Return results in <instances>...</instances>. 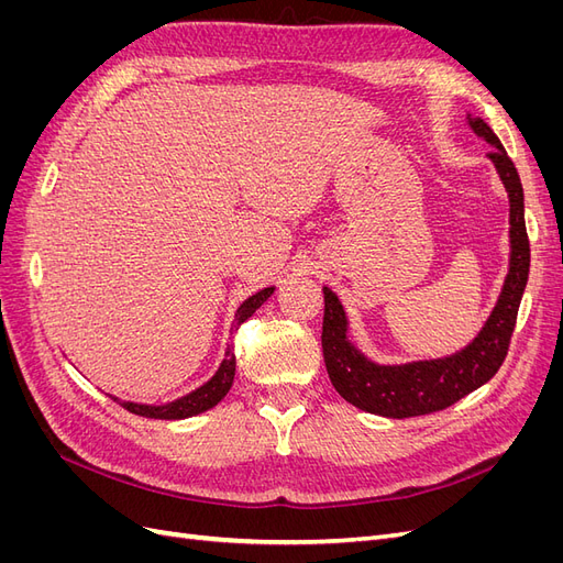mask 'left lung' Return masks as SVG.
Here are the masks:
<instances>
[{"mask_svg": "<svg viewBox=\"0 0 563 563\" xmlns=\"http://www.w3.org/2000/svg\"><path fill=\"white\" fill-rule=\"evenodd\" d=\"M470 129L493 145L488 159L509 197V272L496 308L467 347L441 360L408 364H376L352 345L347 338V314L338 296L323 286L321 350L335 391L352 406L383 418H413L444 411L496 376L503 366L509 338L515 333L519 302L531 267L523 220V187L512 159L507 157L498 135L479 117L467 114Z\"/></svg>", "mask_w": 563, "mask_h": 563, "instance_id": "left-lung-1", "label": "left lung"}]
</instances>
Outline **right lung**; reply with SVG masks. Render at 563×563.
Wrapping results in <instances>:
<instances>
[{
  "label": "right lung",
  "instance_id": "1",
  "mask_svg": "<svg viewBox=\"0 0 563 563\" xmlns=\"http://www.w3.org/2000/svg\"><path fill=\"white\" fill-rule=\"evenodd\" d=\"M272 294H275V286H267V288H263V291H258L255 296L246 298V300L240 305V310H236L232 327L240 329L242 323H244L255 310H258L261 305H263ZM234 368H236V360H234L232 347L228 345L225 360L220 362L218 371L213 373V378L203 383L201 387L192 389L190 395H185V397H180V399H174V401L162 404V406H152V404L122 401V399H117V397H112V395H110V397H112L119 406H124L126 411H131V413H135V416H143V418H155V420H183V418H192V416H199V413H203V411H209V408H213L220 399H223V397L228 395L230 387H232V380H234Z\"/></svg>",
  "mask_w": 563,
  "mask_h": 563
}]
</instances>
